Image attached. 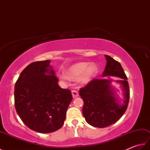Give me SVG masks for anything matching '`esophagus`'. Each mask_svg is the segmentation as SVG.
<instances>
[{
  "mask_svg": "<svg viewBox=\"0 0 150 150\" xmlns=\"http://www.w3.org/2000/svg\"><path fill=\"white\" fill-rule=\"evenodd\" d=\"M71 93H72V95H73V98H75L79 96V93L76 90H72L71 91Z\"/></svg>",
  "mask_w": 150,
  "mask_h": 150,
  "instance_id": "obj_1",
  "label": "esophagus"
}]
</instances>
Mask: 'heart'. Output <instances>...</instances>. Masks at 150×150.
<instances>
[{
    "label": "heart",
    "instance_id": "heart-1",
    "mask_svg": "<svg viewBox=\"0 0 150 150\" xmlns=\"http://www.w3.org/2000/svg\"><path fill=\"white\" fill-rule=\"evenodd\" d=\"M97 69L95 64L89 66L88 62H79L67 68L64 71V75L70 79H75L79 77V82L85 84L91 80ZM62 77H64L62 76Z\"/></svg>",
    "mask_w": 150,
    "mask_h": 150
}]
</instances>
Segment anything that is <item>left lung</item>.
I'll return each instance as SVG.
<instances>
[{
    "label": "left lung",
    "mask_w": 150,
    "mask_h": 150,
    "mask_svg": "<svg viewBox=\"0 0 150 150\" xmlns=\"http://www.w3.org/2000/svg\"><path fill=\"white\" fill-rule=\"evenodd\" d=\"M106 65L102 76H115L122 79L117 82L122 85L124 104L115 97L111 79H93L79 90L84 100L82 113L86 122L97 128H103L115 123L122 117L128 107L129 98V84L120 64L109 55H105Z\"/></svg>",
    "instance_id": "left-lung-1"
}]
</instances>
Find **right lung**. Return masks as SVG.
Listing matches in <instances>:
<instances>
[{
    "label": "right lung",
    "mask_w": 150,
    "mask_h": 150,
    "mask_svg": "<svg viewBox=\"0 0 150 150\" xmlns=\"http://www.w3.org/2000/svg\"><path fill=\"white\" fill-rule=\"evenodd\" d=\"M50 63L48 60L31 63L15 85L17 113L28 128L41 133L61 128L73 98L71 91L59 86Z\"/></svg>",
    "instance_id": "1"
}]
</instances>
